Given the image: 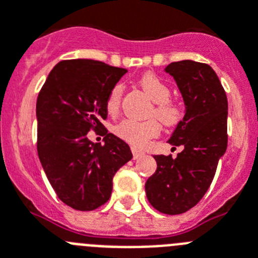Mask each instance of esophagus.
I'll return each mask as SVG.
<instances>
[{
  "label": "esophagus",
  "instance_id": "1",
  "mask_svg": "<svg viewBox=\"0 0 258 258\" xmlns=\"http://www.w3.org/2000/svg\"><path fill=\"white\" fill-rule=\"evenodd\" d=\"M132 155H134V159H139V158L143 157L144 152H141V150L136 149V148H132Z\"/></svg>",
  "mask_w": 258,
  "mask_h": 258
}]
</instances>
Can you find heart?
Listing matches in <instances>:
<instances>
[{
	"label": "heart",
	"instance_id": "1",
	"mask_svg": "<svg viewBox=\"0 0 258 258\" xmlns=\"http://www.w3.org/2000/svg\"><path fill=\"white\" fill-rule=\"evenodd\" d=\"M140 86L155 103L154 114L167 126L176 124L181 118V110L173 101L169 100L171 89L167 83L154 73H145L140 78ZM123 86L115 85L106 99V110L109 114H117L119 110ZM161 127L155 119H124L115 127V134L134 146L146 145L150 139L155 138Z\"/></svg>",
	"mask_w": 258,
	"mask_h": 258
}]
</instances>
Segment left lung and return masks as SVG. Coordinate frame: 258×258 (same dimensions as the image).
Here are the masks:
<instances>
[{
  "instance_id": "obj_1",
  "label": "left lung",
  "mask_w": 258,
  "mask_h": 258,
  "mask_svg": "<svg viewBox=\"0 0 258 258\" xmlns=\"http://www.w3.org/2000/svg\"><path fill=\"white\" fill-rule=\"evenodd\" d=\"M164 71L175 78L185 104L184 118L168 143L184 149L176 158L154 155L157 171L146 181L145 191L155 210L180 215L203 198L226 152L227 97L208 64L182 60Z\"/></svg>"
}]
</instances>
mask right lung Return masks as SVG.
<instances>
[{"label": "right lung", "mask_w": 258, "mask_h": 258, "mask_svg": "<svg viewBox=\"0 0 258 258\" xmlns=\"http://www.w3.org/2000/svg\"><path fill=\"white\" fill-rule=\"evenodd\" d=\"M126 73L97 60H62L37 97L39 161L60 201L74 210L106 203L115 172L132 159L130 146L106 130L103 146L87 138L90 129H105L106 99Z\"/></svg>", "instance_id": "add662e5"}]
</instances>
